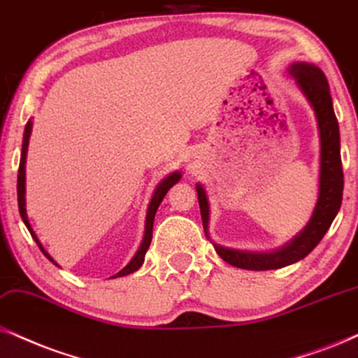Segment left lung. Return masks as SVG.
Listing matches in <instances>:
<instances>
[{
	"mask_svg": "<svg viewBox=\"0 0 358 358\" xmlns=\"http://www.w3.org/2000/svg\"><path fill=\"white\" fill-rule=\"evenodd\" d=\"M289 72L296 78L297 84L309 99L314 107L315 117L319 122L320 132V187L319 200L315 205L314 215L299 236L294 238L292 243L284 246L282 250L269 252V255H255V252H241L221 248L215 244V250L221 259L228 264L250 271H268L279 269L284 266L302 259L322 241L324 234L332 224L334 218L341 210L343 193V171L341 158V134H338V122L334 114L332 97L327 78L319 67L310 64H292ZM198 203H200L203 229L208 236V200L205 189L200 185L196 187Z\"/></svg>",
	"mask_w": 358,
	"mask_h": 358,
	"instance_id": "left-lung-1",
	"label": "left lung"
}]
</instances>
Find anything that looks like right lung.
<instances>
[{
    "mask_svg": "<svg viewBox=\"0 0 358 358\" xmlns=\"http://www.w3.org/2000/svg\"><path fill=\"white\" fill-rule=\"evenodd\" d=\"M29 135H31V122L26 124V129H24V137H22V150H21V160H20V169H17V206H20V215L22 221H24L26 228L29 229L31 236L34 238V241L38 243L39 250L44 252V256H48L49 259L52 261V257L48 255L46 251L43 250V246H41V243L38 241V238H36V234L33 233V229H31V224L28 223V216H26V208H24V164H26V152H28V143H29ZM180 180V173H173L170 175L169 178H165L164 182L158 185L155 193H153V198L150 201V206H148V211H147V224H145V236H143V241L140 244L137 255L134 256V259L129 262V264L125 266L124 269L120 271V273H117L114 278H120V275H127L130 273H134V271H137L140 266H142L143 259H145V252L148 250V246H150L152 243V231H153V220H155V213L158 210V206H160L162 200L165 198V194L169 189L173 187V185L178 182ZM54 262V261H52Z\"/></svg>",
    "mask_w": 358,
    "mask_h": 358,
    "instance_id": "add662e5",
    "label": "right lung"
}]
</instances>
